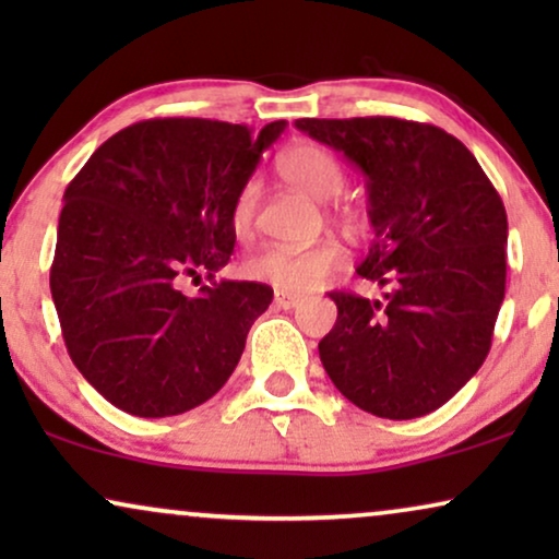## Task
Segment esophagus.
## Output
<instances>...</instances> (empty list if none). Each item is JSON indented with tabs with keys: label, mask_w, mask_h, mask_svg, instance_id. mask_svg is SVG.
Segmentation results:
<instances>
[{
	"label": "esophagus",
	"mask_w": 559,
	"mask_h": 559,
	"mask_svg": "<svg viewBox=\"0 0 559 559\" xmlns=\"http://www.w3.org/2000/svg\"><path fill=\"white\" fill-rule=\"evenodd\" d=\"M274 305L282 310H295L300 305V297L287 293V289H274Z\"/></svg>",
	"instance_id": "esophagus-1"
}]
</instances>
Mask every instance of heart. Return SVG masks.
I'll return each mask as SVG.
<instances>
[{
    "mask_svg": "<svg viewBox=\"0 0 559 559\" xmlns=\"http://www.w3.org/2000/svg\"><path fill=\"white\" fill-rule=\"evenodd\" d=\"M280 173L289 186L310 195L312 201H331L346 186V175L331 152L318 144H295L280 157ZM259 205V180L249 178L239 188L231 205V228L247 236L254 226ZM346 266V249L335 241H318L310 247H264L243 262L247 277L270 282L287 293H310Z\"/></svg>",
    "mask_w": 559,
    "mask_h": 559,
    "instance_id": "heart-1",
    "label": "heart"
}]
</instances>
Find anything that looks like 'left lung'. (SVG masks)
<instances>
[{"label": "left lung", "mask_w": 559, "mask_h": 559, "mask_svg": "<svg viewBox=\"0 0 559 559\" xmlns=\"http://www.w3.org/2000/svg\"><path fill=\"white\" fill-rule=\"evenodd\" d=\"M366 178L377 239L358 277L384 300L331 293L318 343L335 389L364 412L415 419L461 392L491 350L507 289V211L461 140L394 117L297 119Z\"/></svg>", "instance_id": "obj_1"}]
</instances>
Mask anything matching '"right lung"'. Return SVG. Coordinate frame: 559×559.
I'll use <instances>...</instances> for the list:
<instances>
[{
  "mask_svg": "<svg viewBox=\"0 0 559 559\" xmlns=\"http://www.w3.org/2000/svg\"><path fill=\"white\" fill-rule=\"evenodd\" d=\"M285 127L136 121L66 188L50 293L75 369L114 407L182 415L234 373L272 287L221 280L182 295L178 285L228 264L234 198Z\"/></svg>",
  "mask_w": 559,
  "mask_h": 559,
  "instance_id": "obj_1",
  "label": "right lung"
}]
</instances>
